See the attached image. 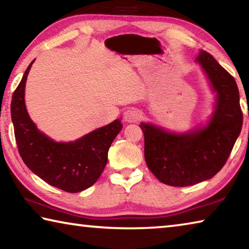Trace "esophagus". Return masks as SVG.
Segmentation results:
<instances>
[{
    "label": "esophagus",
    "mask_w": 249,
    "mask_h": 249,
    "mask_svg": "<svg viewBox=\"0 0 249 249\" xmlns=\"http://www.w3.org/2000/svg\"><path fill=\"white\" fill-rule=\"evenodd\" d=\"M142 119V112L137 108H128L124 113V120L128 123H134Z\"/></svg>",
    "instance_id": "1"
}]
</instances>
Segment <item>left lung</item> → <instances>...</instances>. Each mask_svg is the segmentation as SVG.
<instances>
[{
    "mask_svg": "<svg viewBox=\"0 0 249 249\" xmlns=\"http://www.w3.org/2000/svg\"><path fill=\"white\" fill-rule=\"evenodd\" d=\"M196 61L216 92L215 112L209 125L181 135L151 124L140 125L147 166L159 181L172 187H188L215 176L229 159L242 130L243 112L233 75L204 50H200Z\"/></svg>",
    "mask_w": 249,
    "mask_h": 249,
    "instance_id": "left-lung-1",
    "label": "left lung"
}]
</instances>
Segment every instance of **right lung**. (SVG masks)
Masks as SVG:
<instances>
[{"mask_svg":"<svg viewBox=\"0 0 249 249\" xmlns=\"http://www.w3.org/2000/svg\"><path fill=\"white\" fill-rule=\"evenodd\" d=\"M28 66L11 102V116L18 153L29 169L48 184L75 193L94 184L107 162L112 142L121 132L120 120L71 142H56L37 129L25 107Z\"/></svg>","mask_w":249,"mask_h":249,"instance_id":"add662e5","label":"right lung"}]
</instances>
